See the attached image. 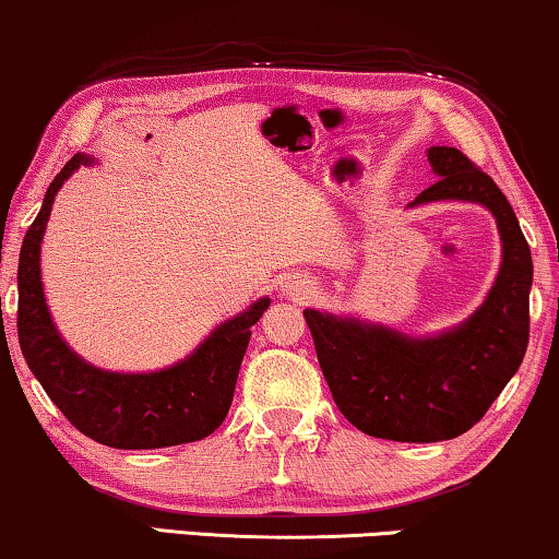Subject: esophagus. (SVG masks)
<instances>
[{
	"label": "esophagus",
	"mask_w": 559,
	"mask_h": 559,
	"mask_svg": "<svg viewBox=\"0 0 559 559\" xmlns=\"http://www.w3.org/2000/svg\"><path fill=\"white\" fill-rule=\"evenodd\" d=\"M286 294H290L294 298H306L313 290V286H311V281H304V278H294V281H288L286 283Z\"/></svg>",
	"instance_id": "obj_1"
}]
</instances>
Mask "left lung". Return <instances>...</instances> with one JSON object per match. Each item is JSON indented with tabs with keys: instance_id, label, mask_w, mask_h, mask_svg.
Masks as SVG:
<instances>
[{
	"instance_id": "8db88e82",
	"label": "left lung",
	"mask_w": 559,
	"mask_h": 559,
	"mask_svg": "<svg viewBox=\"0 0 559 559\" xmlns=\"http://www.w3.org/2000/svg\"><path fill=\"white\" fill-rule=\"evenodd\" d=\"M440 177L411 202H478L497 217L501 269L486 301L436 336L306 309L313 347L336 407L361 433L403 443H436L484 418L522 365L530 342L532 253L512 204L497 182L453 146H430Z\"/></svg>"
}]
</instances>
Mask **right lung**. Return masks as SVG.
Here are the masks:
<instances>
[{
    "mask_svg": "<svg viewBox=\"0 0 559 559\" xmlns=\"http://www.w3.org/2000/svg\"><path fill=\"white\" fill-rule=\"evenodd\" d=\"M96 159L75 154L47 187L43 207L22 240L17 334L27 367L60 413L98 443L126 451L167 448L202 440L223 426L230 411L250 326L271 298H258L238 317L219 324L190 357L159 372H108L81 359L52 324L40 278V242L55 194L62 182Z\"/></svg>",
    "mask_w": 559,
    "mask_h": 559,
    "instance_id": "add662e5",
    "label": "right lung"
}]
</instances>
